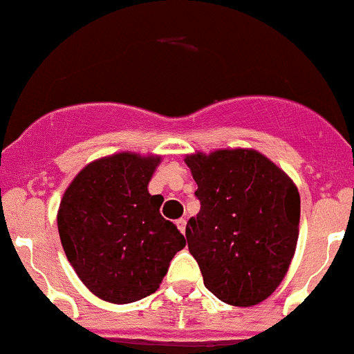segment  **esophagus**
I'll return each mask as SVG.
<instances>
[{"label": "esophagus", "instance_id": "34e87169", "mask_svg": "<svg viewBox=\"0 0 354 354\" xmlns=\"http://www.w3.org/2000/svg\"><path fill=\"white\" fill-rule=\"evenodd\" d=\"M177 227H179L180 230V233H186V218H179V221H177Z\"/></svg>", "mask_w": 354, "mask_h": 354}]
</instances>
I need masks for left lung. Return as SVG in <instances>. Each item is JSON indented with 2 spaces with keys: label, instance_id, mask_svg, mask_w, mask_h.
<instances>
[{
  "label": "left lung",
  "instance_id": "1",
  "mask_svg": "<svg viewBox=\"0 0 354 354\" xmlns=\"http://www.w3.org/2000/svg\"><path fill=\"white\" fill-rule=\"evenodd\" d=\"M201 212L186 224L204 286L232 306H255L284 279L295 255L300 195L293 180L255 150L186 157Z\"/></svg>",
  "mask_w": 354,
  "mask_h": 354
}]
</instances>
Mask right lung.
<instances>
[{
	"mask_svg": "<svg viewBox=\"0 0 354 354\" xmlns=\"http://www.w3.org/2000/svg\"><path fill=\"white\" fill-rule=\"evenodd\" d=\"M160 157L118 153L93 160L63 195L57 230L66 259L95 297L130 304L156 293L186 244L148 194Z\"/></svg>",
	"mask_w": 354,
	"mask_h": 354,
	"instance_id": "1",
	"label": "right lung"
}]
</instances>
